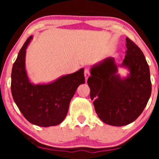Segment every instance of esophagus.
<instances>
[{
	"label": "esophagus",
	"mask_w": 159,
	"mask_h": 159,
	"mask_svg": "<svg viewBox=\"0 0 159 159\" xmlns=\"http://www.w3.org/2000/svg\"><path fill=\"white\" fill-rule=\"evenodd\" d=\"M90 70H89V69H84V77H85V79L86 81L87 80V78H88L89 77H90Z\"/></svg>",
	"instance_id": "esophagus-1"
}]
</instances>
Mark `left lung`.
<instances>
[{
    "label": "left lung",
    "mask_w": 159,
    "mask_h": 159,
    "mask_svg": "<svg viewBox=\"0 0 159 159\" xmlns=\"http://www.w3.org/2000/svg\"><path fill=\"white\" fill-rule=\"evenodd\" d=\"M126 48L121 64L129 70L126 78H120L114 59L108 57L91 68L87 80L98 116L114 126L134 122L143 112L152 92L149 65L143 52L127 37Z\"/></svg>",
    "instance_id": "obj_1"
}]
</instances>
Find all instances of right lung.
<instances>
[{
	"label": "right lung",
	"mask_w": 159,
	"mask_h": 159,
	"mask_svg": "<svg viewBox=\"0 0 159 159\" xmlns=\"http://www.w3.org/2000/svg\"><path fill=\"white\" fill-rule=\"evenodd\" d=\"M33 36L26 40L12 66L11 91L14 101L27 121L42 127L57 125L68 113L78 87L85 83L84 69L45 84H33L25 69V54Z\"/></svg>",
	"instance_id": "1"
}]
</instances>
